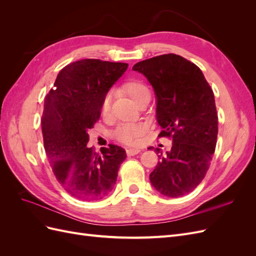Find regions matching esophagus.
<instances>
[{"label":"esophagus","mask_w":256,"mask_h":256,"mask_svg":"<svg viewBox=\"0 0 256 256\" xmlns=\"http://www.w3.org/2000/svg\"><path fill=\"white\" fill-rule=\"evenodd\" d=\"M126 152H127V154H128V156H134V154H138V152H140L141 150H138V148H128Z\"/></svg>","instance_id":"34e87169"}]
</instances>
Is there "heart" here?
I'll list each match as a JSON object with an SVG mask.
<instances>
[{"instance_id": "b5f03b06", "label": "heart", "mask_w": 256, "mask_h": 256, "mask_svg": "<svg viewBox=\"0 0 256 256\" xmlns=\"http://www.w3.org/2000/svg\"><path fill=\"white\" fill-rule=\"evenodd\" d=\"M122 90L126 94L134 100L136 102L140 99L144 94L148 92V88L146 85L138 80H130L122 85ZM111 102L112 96L111 94H108L104 96L102 102V115H108L111 109ZM146 130V126L141 122H127L122 124L114 132V136L118 138V141L125 143V144H134L136 138L140 136L144 131Z\"/></svg>"}]
</instances>
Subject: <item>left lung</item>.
<instances>
[{
	"instance_id": "left-lung-1",
	"label": "left lung",
	"mask_w": 256,
	"mask_h": 256,
	"mask_svg": "<svg viewBox=\"0 0 256 256\" xmlns=\"http://www.w3.org/2000/svg\"><path fill=\"white\" fill-rule=\"evenodd\" d=\"M157 99L159 136H171L172 148L160 152L150 175L152 187L166 198H180L204 180L214 152L218 114L214 96L202 70L177 54H164L136 63ZM154 147H150V150Z\"/></svg>"
}]
</instances>
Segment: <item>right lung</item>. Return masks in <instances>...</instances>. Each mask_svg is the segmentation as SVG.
<instances>
[{
    "label": "right lung",
    "mask_w": 256,
    "mask_h": 256,
    "mask_svg": "<svg viewBox=\"0 0 256 256\" xmlns=\"http://www.w3.org/2000/svg\"><path fill=\"white\" fill-rule=\"evenodd\" d=\"M126 63L85 58L58 72L44 98L42 129L44 150L58 182L83 200L106 198L114 188L127 154L110 144L98 154L86 146L88 129L100 118L106 92L127 70Z\"/></svg>",
    "instance_id": "obj_1"
}]
</instances>
